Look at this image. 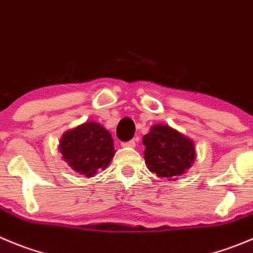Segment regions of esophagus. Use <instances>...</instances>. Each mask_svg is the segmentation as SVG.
I'll use <instances>...</instances> for the list:
<instances>
[{"instance_id": "1", "label": "esophagus", "mask_w": 253, "mask_h": 253, "mask_svg": "<svg viewBox=\"0 0 253 253\" xmlns=\"http://www.w3.org/2000/svg\"><path fill=\"white\" fill-rule=\"evenodd\" d=\"M122 146H124V148H134L135 146V139L126 141V143H122Z\"/></svg>"}]
</instances>
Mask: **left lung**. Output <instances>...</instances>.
I'll use <instances>...</instances> for the list:
<instances>
[{"mask_svg": "<svg viewBox=\"0 0 253 253\" xmlns=\"http://www.w3.org/2000/svg\"><path fill=\"white\" fill-rule=\"evenodd\" d=\"M143 144L146 167L159 177L175 180L191 168L196 158L194 141L169 125H153Z\"/></svg>", "mask_w": 253, "mask_h": 253, "instance_id": "obj_1", "label": "left lung"}]
</instances>
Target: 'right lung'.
Here are the masks:
<instances>
[{
    "label": "right lung",
    "mask_w": 253,
    "mask_h": 253,
    "mask_svg": "<svg viewBox=\"0 0 253 253\" xmlns=\"http://www.w3.org/2000/svg\"><path fill=\"white\" fill-rule=\"evenodd\" d=\"M63 160L79 174L92 177L104 170L114 156V141L99 123L86 122L66 131L59 141Z\"/></svg>",
    "instance_id": "1"
}]
</instances>
